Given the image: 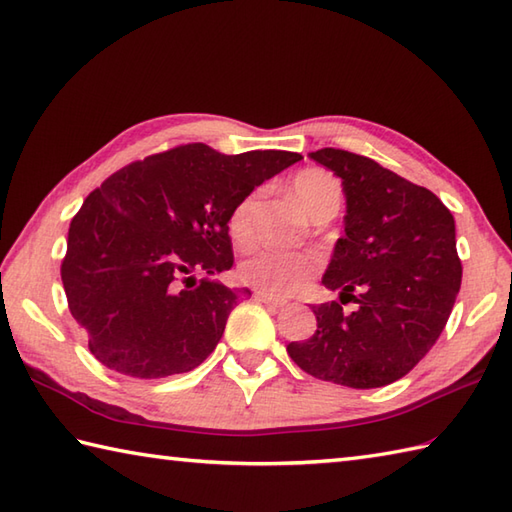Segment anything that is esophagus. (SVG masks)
Returning a JSON list of instances; mask_svg holds the SVG:
<instances>
[{"label": "esophagus", "mask_w": 512, "mask_h": 512, "mask_svg": "<svg viewBox=\"0 0 512 512\" xmlns=\"http://www.w3.org/2000/svg\"><path fill=\"white\" fill-rule=\"evenodd\" d=\"M255 299L266 303V306L273 308V310H281V308L288 306V301H281V299H275V297H270V295H264V292H255Z\"/></svg>", "instance_id": "obj_1"}]
</instances>
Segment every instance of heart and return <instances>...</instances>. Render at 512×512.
Wrapping results in <instances>:
<instances>
[{"label":"heart","instance_id":"1","mask_svg":"<svg viewBox=\"0 0 512 512\" xmlns=\"http://www.w3.org/2000/svg\"><path fill=\"white\" fill-rule=\"evenodd\" d=\"M290 193L314 220L321 215L339 211L341 182L325 169H303L290 182ZM259 193L253 191L237 202L228 215V235L237 246H248L255 239V209ZM319 270V257L306 250L262 248L239 264V277L244 284L257 288L270 297H290L306 288Z\"/></svg>","mask_w":512,"mask_h":512}]
</instances>
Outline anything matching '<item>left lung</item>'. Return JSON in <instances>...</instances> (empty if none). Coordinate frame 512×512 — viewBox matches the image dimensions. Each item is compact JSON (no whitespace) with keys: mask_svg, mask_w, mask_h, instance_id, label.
Returning <instances> with one entry per match:
<instances>
[{"mask_svg":"<svg viewBox=\"0 0 512 512\" xmlns=\"http://www.w3.org/2000/svg\"><path fill=\"white\" fill-rule=\"evenodd\" d=\"M343 180L345 235L323 286L339 301L312 306L317 332L292 341L303 372L354 389L394 383L427 354L462 284L455 220L436 193L372 158L325 147L308 154ZM354 300V313L342 306Z\"/></svg>","mask_w":512,"mask_h":512,"instance_id":"left-lung-1","label":"left lung"}]
</instances>
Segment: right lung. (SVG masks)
<instances>
[{
  "label": "right lung",
  "instance_id": "1",
  "mask_svg": "<svg viewBox=\"0 0 512 512\" xmlns=\"http://www.w3.org/2000/svg\"><path fill=\"white\" fill-rule=\"evenodd\" d=\"M295 151L226 156L182 145L112 173L72 217L61 281L90 352L134 378L184 374L220 343L248 288L215 279L233 266L228 215Z\"/></svg>",
  "mask_w": 512,
  "mask_h": 512
}]
</instances>
